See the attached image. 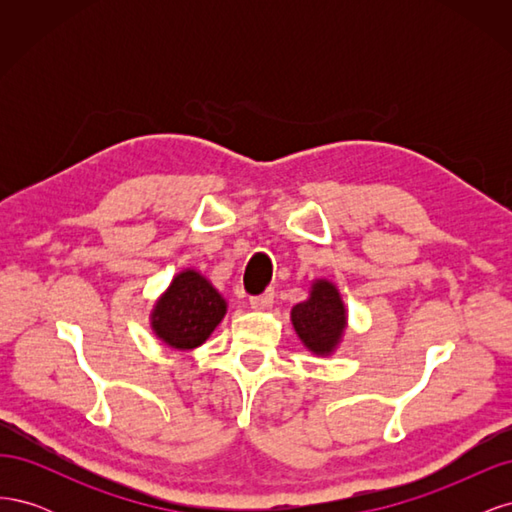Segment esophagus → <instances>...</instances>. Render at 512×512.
<instances>
[{
    "label": "esophagus",
    "instance_id": "obj_1",
    "mask_svg": "<svg viewBox=\"0 0 512 512\" xmlns=\"http://www.w3.org/2000/svg\"><path fill=\"white\" fill-rule=\"evenodd\" d=\"M273 299H275L273 290H267V292L258 294V297H252V299H250V305H252L254 309H267V307L273 303Z\"/></svg>",
    "mask_w": 512,
    "mask_h": 512
}]
</instances>
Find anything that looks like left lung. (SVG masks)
Wrapping results in <instances>:
<instances>
[{"instance_id": "left-lung-1", "label": "left lung", "mask_w": 512, "mask_h": 512, "mask_svg": "<svg viewBox=\"0 0 512 512\" xmlns=\"http://www.w3.org/2000/svg\"><path fill=\"white\" fill-rule=\"evenodd\" d=\"M290 320L309 352L329 356L342 342L348 312L337 286L329 280H316L309 290V299L292 307Z\"/></svg>"}]
</instances>
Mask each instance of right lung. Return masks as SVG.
Segmentation results:
<instances>
[{"instance_id":"1","label":"right lung","mask_w":512,"mask_h":512,"mask_svg":"<svg viewBox=\"0 0 512 512\" xmlns=\"http://www.w3.org/2000/svg\"><path fill=\"white\" fill-rule=\"evenodd\" d=\"M226 316V301L205 275L185 269L173 277L166 292L153 305L151 329L175 350L205 344Z\"/></svg>"}]
</instances>
